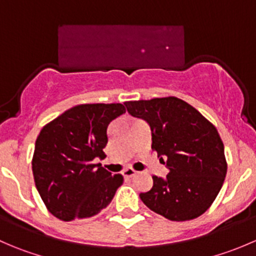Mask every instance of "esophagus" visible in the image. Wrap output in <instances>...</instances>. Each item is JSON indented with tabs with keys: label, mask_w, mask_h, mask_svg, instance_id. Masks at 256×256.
<instances>
[{
	"label": "esophagus",
	"mask_w": 256,
	"mask_h": 256,
	"mask_svg": "<svg viewBox=\"0 0 256 256\" xmlns=\"http://www.w3.org/2000/svg\"><path fill=\"white\" fill-rule=\"evenodd\" d=\"M136 174H138V172H136L135 170H134V168H131V167H128V168L124 170V172H122V176H124V177H126V178H131V177H134V176H135Z\"/></svg>",
	"instance_id": "1"
}]
</instances>
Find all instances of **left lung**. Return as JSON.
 Listing matches in <instances>:
<instances>
[{
    "label": "left lung",
    "instance_id": "8db88e82",
    "mask_svg": "<svg viewBox=\"0 0 256 256\" xmlns=\"http://www.w3.org/2000/svg\"><path fill=\"white\" fill-rule=\"evenodd\" d=\"M128 112L150 125L152 150L166 160V177L140 193L154 213L174 222L202 216L218 196L226 174L224 144L204 116L174 96L125 102Z\"/></svg>",
    "mask_w": 256,
    "mask_h": 256
}]
</instances>
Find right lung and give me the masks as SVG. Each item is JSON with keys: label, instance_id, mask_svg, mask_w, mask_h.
<instances>
[{"label": "right lung", "instance_id": "obj_1", "mask_svg": "<svg viewBox=\"0 0 256 256\" xmlns=\"http://www.w3.org/2000/svg\"><path fill=\"white\" fill-rule=\"evenodd\" d=\"M125 112L122 104L76 105L40 130L32 171L54 216L64 222L89 218L112 202L124 178L92 161L105 157L108 126Z\"/></svg>", "mask_w": 256, "mask_h": 256}]
</instances>
